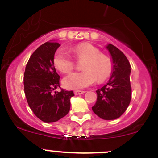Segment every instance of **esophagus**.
Here are the masks:
<instances>
[{"label":"esophagus","mask_w":158,"mask_h":158,"mask_svg":"<svg viewBox=\"0 0 158 158\" xmlns=\"http://www.w3.org/2000/svg\"><path fill=\"white\" fill-rule=\"evenodd\" d=\"M83 93H85V91H81V90H76V91H74V94L76 95H81V94H83Z\"/></svg>","instance_id":"obj_1"}]
</instances>
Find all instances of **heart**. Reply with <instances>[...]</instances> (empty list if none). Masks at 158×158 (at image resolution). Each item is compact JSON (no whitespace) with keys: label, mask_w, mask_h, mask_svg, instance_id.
Listing matches in <instances>:
<instances>
[{"label":"heart","mask_w":158,"mask_h":158,"mask_svg":"<svg viewBox=\"0 0 158 158\" xmlns=\"http://www.w3.org/2000/svg\"><path fill=\"white\" fill-rule=\"evenodd\" d=\"M77 60H84L82 72L74 73L63 79V85L70 89H79L88 87L95 80L102 82L110 76L112 69L111 60L99 50L89 44H81L70 49ZM56 69L63 73H69L74 69V62L64 49L56 51L53 57Z\"/></svg>","instance_id":"b5f03b06"}]
</instances>
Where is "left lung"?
I'll list each match as a JSON object with an SVG mask.
<instances>
[{"mask_svg":"<svg viewBox=\"0 0 158 158\" xmlns=\"http://www.w3.org/2000/svg\"><path fill=\"white\" fill-rule=\"evenodd\" d=\"M112 61L111 75L107 84L96 91L97 101L92 109L104 120L118 118L128 107L131 98V65L125 54L112 44L106 46Z\"/></svg>","mask_w":158,"mask_h":158,"instance_id":"8db88e82","label":"left lung"}]
</instances>
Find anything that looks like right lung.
I'll use <instances>...</instances> for the list:
<instances>
[{
	"instance_id": "right-lung-1",
	"label": "right lung",
	"mask_w": 158,
	"mask_h": 158,
	"mask_svg": "<svg viewBox=\"0 0 158 158\" xmlns=\"http://www.w3.org/2000/svg\"><path fill=\"white\" fill-rule=\"evenodd\" d=\"M60 44L48 41L33 52L23 76L27 101L35 115L44 122H55L68 114L73 91H55L60 86V76L54 67L53 57ZM61 89V88H60Z\"/></svg>"
}]
</instances>
